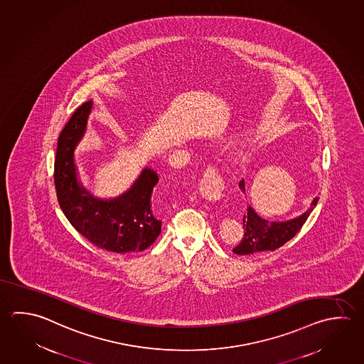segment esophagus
<instances>
[{"instance_id": "34e87169", "label": "esophagus", "mask_w": 364, "mask_h": 364, "mask_svg": "<svg viewBox=\"0 0 364 364\" xmlns=\"http://www.w3.org/2000/svg\"><path fill=\"white\" fill-rule=\"evenodd\" d=\"M223 188H225L223 179L219 176L217 171L213 168L206 169L204 179L200 183V192H201L203 198L209 201H217L222 198Z\"/></svg>"}]
</instances>
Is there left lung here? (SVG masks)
I'll return each instance as SVG.
<instances>
[{
    "label": "left lung",
    "instance_id": "1",
    "mask_svg": "<svg viewBox=\"0 0 364 364\" xmlns=\"http://www.w3.org/2000/svg\"><path fill=\"white\" fill-rule=\"evenodd\" d=\"M238 187L245 193L246 188L244 179L240 181ZM317 203L318 198H313L306 212L296 218L284 222H269L262 218L252 206H247V214L244 215V237L233 249V252L238 255H250L259 252H273L281 247L298 233L299 230L304 225L305 220L311 215L313 209L317 205Z\"/></svg>",
    "mask_w": 364,
    "mask_h": 364
}]
</instances>
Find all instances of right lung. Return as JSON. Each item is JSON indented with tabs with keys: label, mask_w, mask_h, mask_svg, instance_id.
I'll return each mask as SVG.
<instances>
[{
	"label": "right lung",
	"mask_w": 364,
	"mask_h": 364,
	"mask_svg": "<svg viewBox=\"0 0 364 364\" xmlns=\"http://www.w3.org/2000/svg\"><path fill=\"white\" fill-rule=\"evenodd\" d=\"M92 101L80 106L60 133L55 160V187L60 208L82 236L109 252H144L161 232L152 205L158 173L145 166L119 196L101 198L88 191L78 177L74 152L85 137Z\"/></svg>",
	"instance_id": "1"
}]
</instances>
